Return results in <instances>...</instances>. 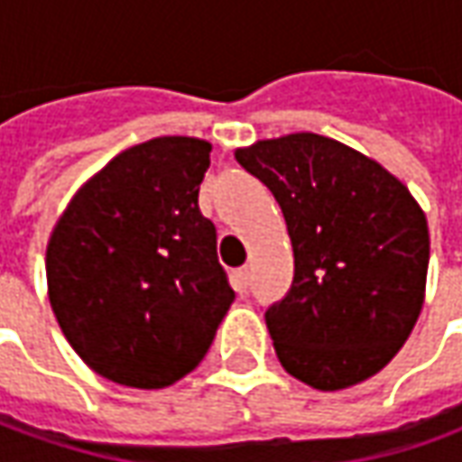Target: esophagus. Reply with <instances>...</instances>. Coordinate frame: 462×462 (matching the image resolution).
<instances>
[{"instance_id":"34e87169","label":"esophagus","mask_w":462,"mask_h":462,"mask_svg":"<svg viewBox=\"0 0 462 462\" xmlns=\"http://www.w3.org/2000/svg\"><path fill=\"white\" fill-rule=\"evenodd\" d=\"M232 279H235V289H237L240 294H245L247 286H250V268H247V265L245 268H237Z\"/></svg>"}]
</instances>
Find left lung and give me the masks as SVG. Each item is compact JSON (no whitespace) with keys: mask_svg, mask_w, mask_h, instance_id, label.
I'll return each mask as SVG.
<instances>
[{"mask_svg":"<svg viewBox=\"0 0 462 462\" xmlns=\"http://www.w3.org/2000/svg\"><path fill=\"white\" fill-rule=\"evenodd\" d=\"M235 158L271 189L294 247L291 289L265 311L281 365L319 391L375 375L424 304L421 207L381 163L332 137L258 140Z\"/></svg>","mask_w":462,"mask_h":462,"instance_id":"left-lung-1","label":"left lung"}]
</instances>
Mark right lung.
Masks as SVG:
<instances>
[{
    "mask_svg": "<svg viewBox=\"0 0 462 462\" xmlns=\"http://www.w3.org/2000/svg\"><path fill=\"white\" fill-rule=\"evenodd\" d=\"M212 145L152 137L122 151L69 201L48 240V299L91 371L133 389L191 374L235 301L199 212Z\"/></svg>",
    "mask_w": 462,
    "mask_h": 462,
    "instance_id": "1",
    "label": "right lung"
}]
</instances>
